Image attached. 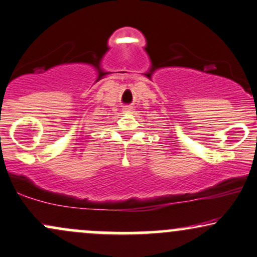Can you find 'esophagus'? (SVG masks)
Instances as JSON below:
<instances>
[{"instance_id":"34e87169","label":"esophagus","mask_w":257,"mask_h":257,"mask_svg":"<svg viewBox=\"0 0 257 257\" xmlns=\"http://www.w3.org/2000/svg\"><path fill=\"white\" fill-rule=\"evenodd\" d=\"M123 111L124 112H126V114H131L132 111H134V109L133 108H131V107H125L124 109H123Z\"/></svg>"}]
</instances>
